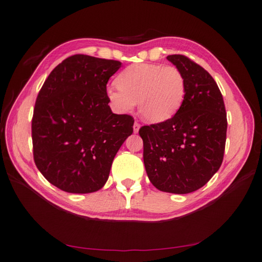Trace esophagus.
Masks as SVG:
<instances>
[{
	"label": "esophagus",
	"mask_w": 262,
	"mask_h": 262,
	"mask_svg": "<svg viewBox=\"0 0 262 262\" xmlns=\"http://www.w3.org/2000/svg\"><path fill=\"white\" fill-rule=\"evenodd\" d=\"M139 129H140V124H139L138 122H135V124H133V132L138 133Z\"/></svg>",
	"instance_id": "esophagus-1"
}]
</instances>
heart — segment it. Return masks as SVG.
<instances>
[{"label": "heart", "instance_id": "obj_1", "mask_svg": "<svg viewBox=\"0 0 262 262\" xmlns=\"http://www.w3.org/2000/svg\"><path fill=\"white\" fill-rule=\"evenodd\" d=\"M118 87H107L106 98L115 112L126 114L138 103L139 113L150 123H161L175 115L186 96V79L175 66L136 63L116 77Z\"/></svg>", "mask_w": 262, "mask_h": 262}]
</instances>
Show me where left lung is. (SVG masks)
Segmentation results:
<instances>
[{"label":"left lung","instance_id":"left-lung-1","mask_svg":"<svg viewBox=\"0 0 262 262\" xmlns=\"http://www.w3.org/2000/svg\"><path fill=\"white\" fill-rule=\"evenodd\" d=\"M167 59L184 74L185 101L170 120L144 125L139 135L151 184L166 193L188 194L203 187L222 165L228 121L211 75L186 56Z\"/></svg>","mask_w":262,"mask_h":262}]
</instances>
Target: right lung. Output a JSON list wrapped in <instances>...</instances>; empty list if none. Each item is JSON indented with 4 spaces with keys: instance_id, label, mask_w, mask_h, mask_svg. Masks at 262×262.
I'll list each match as a JSON object with an SVG mask.
<instances>
[{
    "instance_id": "right-lung-1",
    "label": "right lung",
    "mask_w": 262,
    "mask_h": 262,
    "mask_svg": "<svg viewBox=\"0 0 262 262\" xmlns=\"http://www.w3.org/2000/svg\"><path fill=\"white\" fill-rule=\"evenodd\" d=\"M118 60L74 55L50 73L32 118L33 159L59 189L87 194L105 185L114 157L132 135L135 120L114 114L106 84Z\"/></svg>"
}]
</instances>
